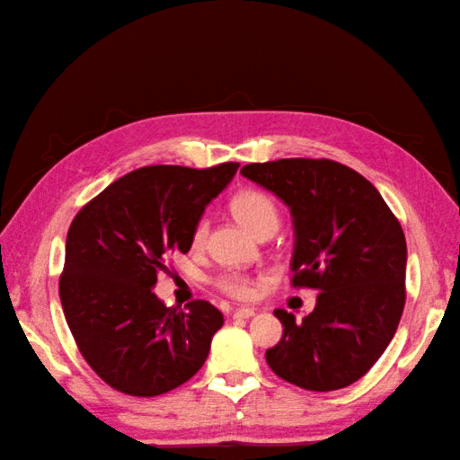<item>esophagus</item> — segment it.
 Instances as JSON below:
<instances>
[{
	"mask_svg": "<svg viewBox=\"0 0 460 460\" xmlns=\"http://www.w3.org/2000/svg\"><path fill=\"white\" fill-rule=\"evenodd\" d=\"M233 316L249 320V318L255 316V308H237V310H233Z\"/></svg>",
	"mask_w": 460,
	"mask_h": 460,
	"instance_id": "obj_1",
	"label": "esophagus"
}]
</instances>
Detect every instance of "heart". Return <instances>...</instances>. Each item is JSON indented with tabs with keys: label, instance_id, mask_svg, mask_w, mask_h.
<instances>
[{
	"label": "heart",
	"instance_id": "heart-1",
	"mask_svg": "<svg viewBox=\"0 0 460 460\" xmlns=\"http://www.w3.org/2000/svg\"><path fill=\"white\" fill-rule=\"evenodd\" d=\"M231 213L243 227L251 231L255 237H265L272 235L277 231L280 223V213L277 203L272 201L267 193L257 191V190H245L237 193L235 198L231 199ZM209 233V221L199 219L198 225L193 227V247H201L205 239H208ZM219 288L227 292L233 298H251L255 295V282H252L245 275H237V272H231V275H223L219 279Z\"/></svg>",
	"mask_w": 460,
	"mask_h": 460
}]
</instances>
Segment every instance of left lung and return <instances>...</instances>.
<instances>
[{
	"label": "left lung",
	"instance_id": "left-lung-1",
	"mask_svg": "<svg viewBox=\"0 0 460 460\" xmlns=\"http://www.w3.org/2000/svg\"><path fill=\"white\" fill-rule=\"evenodd\" d=\"M241 173L290 209L292 285L320 290L302 322L275 310L285 330L267 364L308 392L354 384L384 354L403 314L402 225L364 175L338 162L288 158L243 165Z\"/></svg>",
	"mask_w": 460,
	"mask_h": 460
}]
</instances>
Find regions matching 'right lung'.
Returning <instances> with one entry per match:
<instances>
[{
    "mask_svg": "<svg viewBox=\"0 0 460 460\" xmlns=\"http://www.w3.org/2000/svg\"><path fill=\"white\" fill-rule=\"evenodd\" d=\"M239 164L209 170L148 165L111 183L66 233L58 295L83 358L136 397L172 392L209 356L223 314L205 300L165 306L152 290L172 252H188L203 211Z\"/></svg>",
    "mask_w": 460,
    "mask_h": 460,
    "instance_id": "obj_1",
    "label": "right lung"
}]
</instances>
